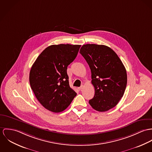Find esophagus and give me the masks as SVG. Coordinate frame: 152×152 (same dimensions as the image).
<instances>
[{
    "mask_svg": "<svg viewBox=\"0 0 152 152\" xmlns=\"http://www.w3.org/2000/svg\"><path fill=\"white\" fill-rule=\"evenodd\" d=\"M83 88H84V86H83V85H82L80 87H78V89H79L80 91H81L82 89H83Z\"/></svg>",
    "mask_w": 152,
    "mask_h": 152,
    "instance_id": "obj_1",
    "label": "esophagus"
}]
</instances>
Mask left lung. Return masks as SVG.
<instances>
[{
    "instance_id": "left-lung-1",
    "label": "left lung",
    "mask_w": 152,
    "mask_h": 152,
    "mask_svg": "<svg viewBox=\"0 0 152 152\" xmlns=\"http://www.w3.org/2000/svg\"><path fill=\"white\" fill-rule=\"evenodd\" d=\"M91 72L95 94L89 100L93 109L107 111L117 105L127 84L126 71L117 53L104 45L86 44L80 50Z\"/></svg>"
}]
</instances>
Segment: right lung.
<instances>
[{"instance_id":"right-lung-1","label":"right lung","mask_w":152,"mask_h":152,"mask_svg":"<svg viewBox=\"0 0 152 152\" xmlns=\"http://www.w3.org/2000/svg\"><path fill=\"white\" fill-rule=\"evenodd\" d=\"M80 47L70 44L49 46L31 68V88L37 99L50 111H64L77 94L69 86L67 68L76 58Z\"/></svg>"}]
</instances>
